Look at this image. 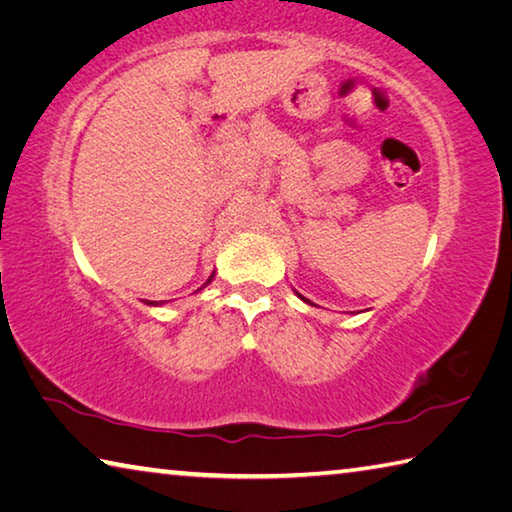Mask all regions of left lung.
Here are the masks:
<instances>
[{"label": "left lung", "instance_id": "obj_1", "mask_svg": "<svg viewBox=\"0 0 512 512\" xmlns=\"http://www.w3.org/2000/svg\"><path fill=\"white\" fill-rule=\"evenodd\" d=\"M298 296H300V293H298ZM300 298H302V296H300ZM302 300H305V302H309V300H307V298H302Z\"/></svg>", "mask_w": 512, "mask_h": 512}]
</instances>
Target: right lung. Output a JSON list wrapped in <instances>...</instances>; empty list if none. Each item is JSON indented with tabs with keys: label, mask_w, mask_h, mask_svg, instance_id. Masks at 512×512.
I'll return each instance as SVG.
<instances>
[{
	"label": "right lung",
	"mask_w": 512,
	"mask_h": 512,
	"mask_svg": "<svg viewBox=\"0 0 512 512\" xmlns=\"http://www.w3.org/2000/svg\"><path fill=\"white\" fill-rule=\"evenodd\" d=\"M212 277H214V275H210V280H207V282H212ZM144 305H162V302H153V300H146V302H144Z\"/></svg>",
	"instance_id": "right-lung-1"
}]
</instances>
